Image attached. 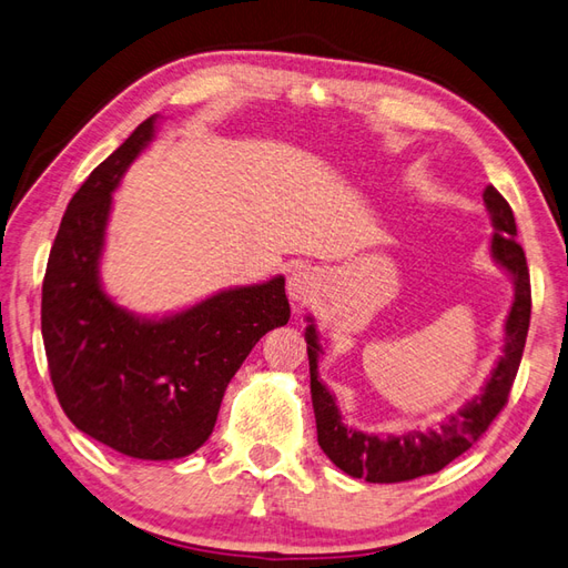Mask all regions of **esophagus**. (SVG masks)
Here are the masks:
<instances>
[{
	"instance_id": "34e87169",
	"label": "esophagus",
	"mask_w": 568,
	"mask_h": 568,
	"mask_svg": "<svg viewBox=\"0 0 568 568\" xmlns=\"http://www.w3.org/2000/svg\"><path fill=\"white\" fill-rule=\"evenodd\" d=\"M313 294V274L306 270H296L288 276V296L292 301H306Z\"/></svg>"
}]
</instances>
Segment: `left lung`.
Masks as SVG:
<instances>
[{
	"mask_svg": "<svg viewBox=\"0 0 568 568\" xmlns=\"http://www.w3.org/2000/svg\"><path fill=\"white\" fill-rule=\"evenodd\" d=\"M484 201L496 231L490 237V255L503 270L510 272L515 282V301L506 321V347H503V357L498 359L496 369L490 372V379L481 394L474 396L457 413H452L447 423L435 427V430L398 437H379L352 430L343 423V415H339L331 390L318 379L321 345L316 325L311 323L306 327L311 398L313 413H316L318 445L327 459L349 476L364 478L369 484H400L425 474H437L449 462L464 455L471 445H476L508 403L515 374H518L523 359L527 327H530V270H527L520 243L515 241L518 229H515V216L508 201L498 194L496 186H486Z\"/></svg>",
	"mask_w": 568,
	"mask_h": 568,
	"instance_id": "left-lung-1",
	"label": "left lung"
}]
</instances>
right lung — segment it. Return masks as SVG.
<instances>
[{"label": "right lung", "instance_id": "add662e5", "mask_svg": "<svg viewBox=\"0 0 568 568\" xmlns=\"http://www.w3.org/2000/svg\"><path fill=\"white\" fill-rule=\"evenodd\" d=\"M145 119L70 199L50 247L41 333L53 382L72 425L135 459H180L206 443L225 388L292 308L284 276L213 294L160 321L116 306L99 282L111 192L153 141Z\"/></svg>", "mask_w": 568, "mask_h": 568}]
</instances>
